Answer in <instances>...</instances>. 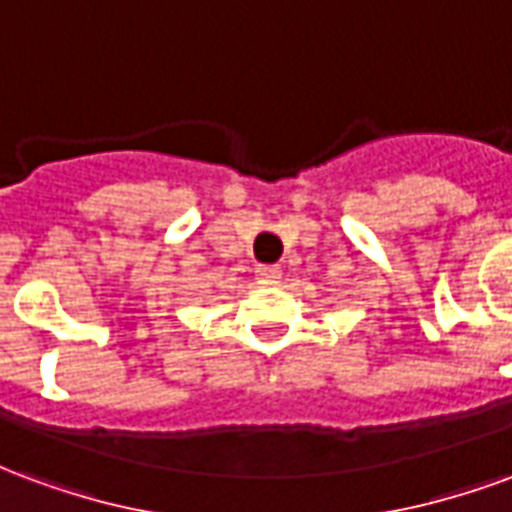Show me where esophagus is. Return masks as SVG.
I'll list each match as a JSON object with an SVG mask.
<instances>
[{
  "mask_svg": "<svg viewBox=\"0 0 512 512\" xmlns=\"http://www.w3.org/2000/svg\"><path fill=\"white\" fill-rule=\"evenodd\" d=\"M279 279H282V271H279L277 266L257 268V282H260V285H277Z\"/></svg>",
  "mask_w": 512,
  "mask_h": 512,
  "instance_id": "esophagus-1",
  "label": "esophagus"
}]
</instances>
